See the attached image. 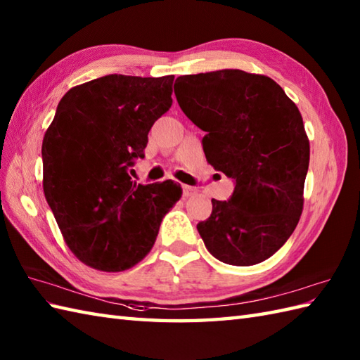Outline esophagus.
I'll return each mask as SVG.
<instances>
[{
  "label": "esophagus",
  "mask_w": 360,
  "mask_h": 360,
  "mask_svg": "<svg viewBox=\"0 0 360 360\" xmlns=\"http://www.w3.org/2000/svg\"><path fill=\"white\" fill-rule=\"evenodd\" d=\"M182 192H184L186 198H190V196H195L198 193V188L190 187V186H184V187H182Z\"/></svg>",
  "instance_id": "34e87169"
}]
</instances>
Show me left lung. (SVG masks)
Returning <instances> with one entry per match:
<instances>
[{"mask_svg":"<svg viewBox=\"0 0 360 360\" xmlns=\"http://www.w3.org/2000/svg\"><path fill=\"white\" fill-rule=\"evenodd\" d=\"M174 94L205 131V158L235 181L231 200H212V215L196 226L205 248L227 264L264 262L303 210L309 141L300 111L278 83L240 70L181 75Z\"/></svg>","mask_w":360,"mask_h":360,"instance_id":"left-lung-1","label":"left lung"}]
</instances>
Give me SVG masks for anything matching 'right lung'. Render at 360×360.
<instances>
[{
	"mask_svg": "<svg viewBox=\"0 0 360 360\" xmlns=\"http://www.w3.org/2000/svg\"><path fill=\"white\" fill-rule=\"evenodd\" d=\"M174 75L110 74L71 88L44 134L43 190L63 238L82 263L120 272L139 263L182 188L136 184L153 124L172 106Z\"/></svg>",
	"mask_w": 360,
	"mask_h": 360,
	"instance_id": "obj_1",
	"label": "right lung"
}]
</instances>
